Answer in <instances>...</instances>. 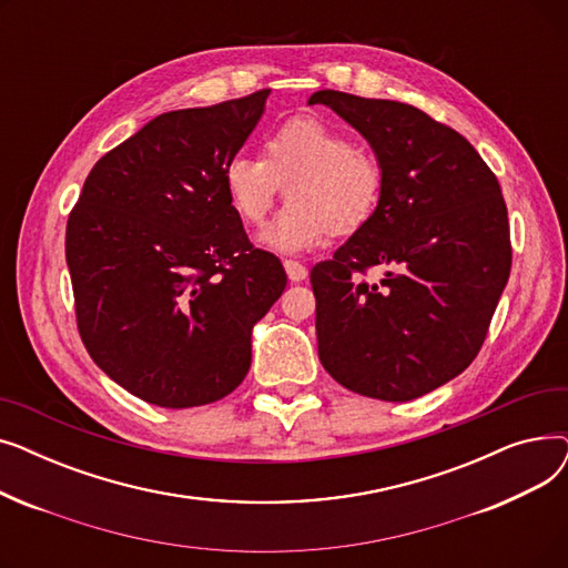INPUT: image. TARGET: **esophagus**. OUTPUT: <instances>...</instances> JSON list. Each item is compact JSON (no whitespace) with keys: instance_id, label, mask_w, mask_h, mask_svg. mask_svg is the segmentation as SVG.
<instances>
[{"instance_id":"1","label":"esophagus","mask_w":568,"mask_h":568,"mask_svg":"<svg viewBox=\"0 0 568 568\" xmlns=\"http://www.w3.org/2000/svg\"><path fill=\"white\" fill-rule=\"evenodd\" d=\"M283 266H285V274H287V278H290L292 283H302V281H306V276H308V268H306L302 262L285 260V262H283Z\"/></svg>"}]
</instances>
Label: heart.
<instances>
[{
  "instance_id": "1",
  "label": "heart",
  "mask_w": 568,
  "mask_h": 568,
  "mask_svg": "<svg viewBox=\"0 0 568 568\" xmlns=\"http://www.w3.org/2000/svg\"><path fill=\"white\" fill-rule=\"evenodd\" d=\"M382 182L371 152L315 116H294L274 129L262 142V159L239 154L223 168L227 200L248 225H260L285 189L290 204L260 232V244L278 253L311 251L332 232L364 227Z\"/></svg>"
}]
</instances>
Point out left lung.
<instances>
[{"instance_id": "left-lung-1", "label": "left lung", "mask_w": 568, "mask_h": 568, "mask_svg": "<svg viewBox=\"0 0 568 568\" xmlns=\"http://www.w3.org/2000/svg\"><path fill=\"white\" fill-rule=\"evenodd\" d=\"M308 103L359 131L382 165L373 216L313 266L320 362L345 389L405 403L479 354L511 272L497 176L454 129L419 108L334 89ZM382 265L377 284L361 278Z\"/></svg>"}]
</instances>
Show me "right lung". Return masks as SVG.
Wrapping results in <instances>:
<instances>
[{
	"instance_id": "obj_1",
	"label": "right lung",
	"mask_w": 568,
	"mask_h": 568,
	"mask_svg": "<svg viewBox=\"0 0 568 568\" xmlns=\"http://www.w3.org/2000/svg\"><path fill=\"white\" fill-rule=\"evenodd\" d=\"M268 92L154 116L92 168L69 216L82 343L152 405L232 394L251 368L253 326L285 290L283 264L253 248L223 186Z\"/></svg>"
}]
</instances>
